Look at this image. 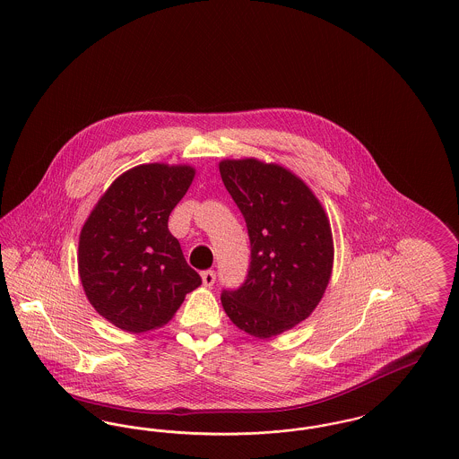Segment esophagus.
I'll return each mask as SVG.
<instances>
[{"instance_id":"34e87169","label":"esophagus","mask_w":459,"mask_h":459,"mask_svg":"<svg viewBox=\"0 0 459 459\" xmlns=\"http://www.w3.org/2000/svg\"><path fill=\"white\" fill-rule=\"evenodd\" d=\"M201 279H203V284L206 285V287H212V285L215 284V281H217V273L213 270H204L201 273Z\"/></svg>"}]
</instances>
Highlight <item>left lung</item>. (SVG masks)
Segmentation results:
<instances>
[{
  "mask_svg": "<svg viewBox=\"0 0 459 459\" xmlns=\"http://www.w3.org/2000/svg\"><path fill=\"white\" fill-rule=\"evenodd\" d=\"M220 175L246 220L251 262L221 306L244 332L266 339L311 315L327 289L333 244L327 215L305 182L255 158L223 160Z\"/></svg>",
  "mask_w": 459,
  "mask_h": 459,
  "instance_id": "1",
  "label": "left lung"
}]
</instances>
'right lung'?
<instances>
[{"instance_id":"add662e5","label":"right lung","mask_w":459,"mask_h":459,"mask_svg":"<svg viewBox=\"0 0 459 459\" xmlns=\"http://www.w3.org/2000/svg\"><path fill=\"white\" fill-rule=\"evenodd\" d=\"M193 178L187 165H139L109 186L84 223L81 282L89 303L115 327H161L201 285L169 230V217Z\"/></svg>"}]
</instances>
